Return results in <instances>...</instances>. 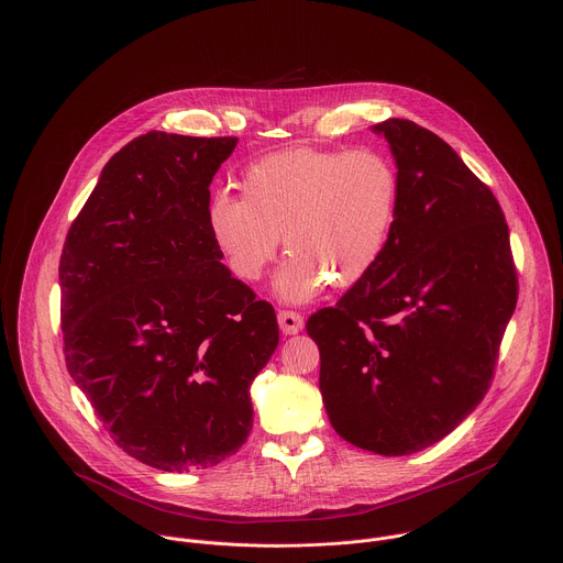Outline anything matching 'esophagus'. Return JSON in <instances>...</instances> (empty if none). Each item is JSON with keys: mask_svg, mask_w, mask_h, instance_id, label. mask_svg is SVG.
<instances>
[{"mask_svg": "<svg viewBox=\"0 0 563 563\" xmlns=\"http://www.w3.org/2000/svg\"><path fill=\"white\" fill-rule=\"evenodd\" d=\"M277 321L284 334H297L303 330V317L299 312L292 310H279L277 312Z\"/></svg>", "mask_w": 563, "mask_h": 563, "instance_id": "34e87169", "label": "esophagus"}]
</instances>
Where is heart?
I'll return each instance as SVG.
<instances>
[{"label": "heart", "mask_w": 563, "mask_h": 563, "mask_svg": "<svg viewBox=\"0 0 563 563\" xmlns=\"http://www.w3.org/2000/svg\"><path fill=\"white\" fill-rule=\"evenodd\" d=\"M398 207V176L378 152L292 147L251 163L242 198L218 191L209 233L231 273L257 282L282 249L292 255L275 275L288 303L317 297L330 282L354 286L378 262Z\"/></svg>", "instance_id": "obj_1"}]
</instances>
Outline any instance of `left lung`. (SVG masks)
<instances>
[{"instance_id": "8db88e82", "label": "left lung", "mask_w": 563, "mask_h": 563, "mask_svg": "<svg viewBox=\"0 0 563 563\" xmlns=\"http://www.w3.org/2000/svg\"><path fill=\"white\" fill-rule=\"evenodd\" d=\"M372 130L396 161V218L374 268L306 330L334 431L378 455H409L484 398L517 273L501 207L440 136L405 119Z\"/></svg>"}]
</instances>
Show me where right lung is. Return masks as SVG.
<instances>
[{
  "label": "right lung",
  "mask_w": 563,
  "mask_h": 563,
  "mask_svg": "<svg viewBox=\"0 0 563 563\" xmlns=\"http://www.w3.org/2000/svg\"><path fill=\"white\" fill-rule=\"evenodd\" d=\"M238 139L147 132L103 167L62 262L66 365L114 442L161 471L207 468L253 427L275 310L222 264L209 185Z\"/></svg>",
  "instance_id": "obj_1"
}]
</instances>
